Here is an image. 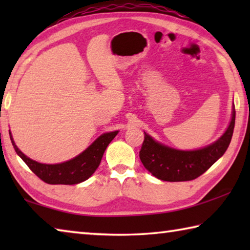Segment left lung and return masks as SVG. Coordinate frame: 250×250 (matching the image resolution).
Listing matches in <instances>:
<instances>
[{"mask_svg": "<svg viewBox=\"0 0 250 250\" xmlns=\"http://www.w3.org/2000/svg\"><path fill=\"white\" fill-rule=\"evenodd\" d=\"M236 111L232 108L231 121L221 138L203 149L182 151L172 149L153 140L145 132L140 160L152 175L167 182L192 181L201 176L225 153L235 126Z\"/></svg>", "mask_w": 250, "mask_h": 250, "instance_id": "8db88e82", "label": "left lung"}]
</instances>
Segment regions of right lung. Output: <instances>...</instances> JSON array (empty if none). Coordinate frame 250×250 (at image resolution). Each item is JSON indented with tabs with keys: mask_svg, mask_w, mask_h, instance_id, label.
Masks as SVG:
<instances>
[{
	"mask_svg": "<svg viewBox=\"0 0 250 250\" xmlns=\"http://www.w3.org/2000/svg\"><path fill=\"white\" fill-rule=\"evenodd\" d=\"M117 134L118 131L101 134L83 153L69 161L58 164H43L27 158L15 146L11 132L10 138L16 153L26 163V166L31 168L32 172H34V174L39 176L42 181L48 184L73 185L88 180L94 174L97 167H99L108 145Z\"/></svg>",
	"mask_w": 250,
	"mask_h": 250,
	"instance_id": "add662e5",
	"label": "right lung"
}]
</instances>
